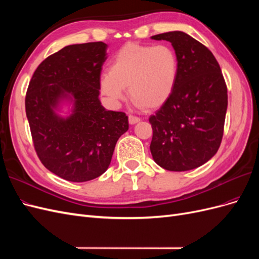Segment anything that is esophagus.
I'll return each instance as SVG.
<instances>
[{
	"instance_id": "esophagus-1",
	"label": "esophagus",
	"mask_w": 259,
	"mask_h": 259,
	"mask_svg": "<svg viewBox=\"0 0 259 259\" xmlns=\"http://www.w3.org/2000/svg\"><path fill=\"white\" fill-rule=\"evenodd\" d=\"M140 121V119L139 117H137V116H134V115H130L128 116V122H130V124H136V123H138Z\"/></svg>"
}]
</instances>
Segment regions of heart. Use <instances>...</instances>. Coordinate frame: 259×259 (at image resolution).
Wrapping results in <instances>:
<instances>
[{"mask_svg": "<svg viewBox=\"0 0 259 259\" xmlns=\"http://www.w3.org/2000/svg\"><path fill=\"white\" fill-rule=\"evenodd\" d=\"M179 76L177 53L167 44L127 43L116 52L109 72L100 77V91L113 103L130 96L137 107L155 110L173 96Z\"/></svg>", "mask_w": 259, "mask_h": 259, "instance_id": "b5f03b06", "label": "heart"}]
</instances>
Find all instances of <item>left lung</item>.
Listing matches in <instances>:
<instances>
[{"mask_svg":"<svg viewBox=\"0 0 259 259\" xmlns=\"http://www.w3.org/2000/svg\"><path fill=\"white\" fill-rule=\"evenodd\" d=\"M171 43L179 59L173 96L150 122V151L164 169L197 168L216 154L222 143L228 106L227 86L211 52L183 31L151 36Z\"/></svg>","mask_w":259,"mask_h":259,"instance_id":"1","label":"left lung"}]
</instances>
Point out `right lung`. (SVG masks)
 Returning a JSON list of instances; mask_svg holds the SVG:
<instances>
[{"label":"right lung","mask_w":259,"mask_h":259,"mask_svg":"<svg viewBox=\"0 0 259 259\" xmlns=\"http://www.w3.org/2000/svg\"><path fill=\"white\" fill-rule=\"evenodd\" d=\"M108 45H68L36 68L26 95V114L38 159L69 182L95 179L108 169L119 139L128 130L124 112L99 100ZM70 105L68 116H61Z\"/></svg>","instance_id":"add662e5"}]
</instances>
